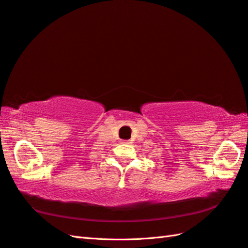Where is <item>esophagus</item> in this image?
<instances>
[{"mask_svg": "<svg viewBox=\"0 0 248 248\" xmlns=\"http://www.w3.org/2000/svg\"><path fill=\"white\" fill-rule=\"evenodd\" d=\"M122 143H124V145H129L130 140H122Z\"/></svg>", "mask_w": 248, "mask_h": 248, "instance_id": "esophagus-1", "label": "esophagus"}]
</instances>
